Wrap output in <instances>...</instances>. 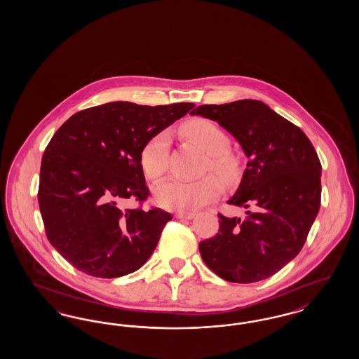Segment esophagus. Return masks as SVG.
Instances as JSON below:
<instances>
[{"label": "esophagus", "mask_w": 359, "mask_h": 359, "mask_svg": "<svg viewBox=\"0 0 359 359\" xmlns=\"http://www.w3.org/2000/svg\"><path fill=\"white\" fill-rule=\"evenodd\" d=\"M175 217L177 219H192L195 217V214L194 212H176Z\"/></svg>", "instance_id": "esophagus-1"}]
</instances>
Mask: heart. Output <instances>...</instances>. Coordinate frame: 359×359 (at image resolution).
I'll return each instance as SVG.
<instances>
[{"instance_id":"obj_1","label":"heart","mask_w":359,"mask_h":359,"mask_svg":"<svg viewBox=\"0 0 359 359\" xmlns=\"http://www.w3.org/2000/svg\"><path fill=\"white\" fill-rule=\"evenodd\" d=\"M182 132L210 154L207 170L218 172L224 179H231L236 175V160L227 154L230 138L218 125L205 118H195L184 123ZM168 149V132H160L144 144L140 152V167L148 179L157 180L165 172ZM219 194L221 184L211 175L192 182L170 177L154 187V201L165 210L184 212L210 203Z\"/></svg>"}]
</instances>
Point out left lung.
Listing matches in <instances>:
<instances>
[{"instance_id": "1", "label": "left lung", "mask_w": 359, "mask_h": 359, "mask_svg": "<svg viewBox=\"0 0 359 359\" xmlns=\"http://www.w3.org/2000/svg\"><path fill=\"white\" fill-rule=\"evenodd\" d=\"M217 121L249 158L229 205L245 219L218 215L219 231L199 243L205 265L231 283H256L297 256L320 207L322 165L304 132L268 104L241 100L189 113Z\"/></svg>"}]
</instances>
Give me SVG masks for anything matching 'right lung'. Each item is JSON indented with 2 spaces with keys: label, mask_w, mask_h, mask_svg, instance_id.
Wrapping results in <instances>:
<instances>
[{
  "label": "right lung",
  "mask_w": 359,
  "mask_h": 359,
  "mask_svg": "<svg viewBox=\"0 0 359 359\" xmlns=\"http://www.w3.org/2000/svg\"><path fill=\"white\" fill-rule=\"evenodd\" d=\"M194 106L104 103L56 130L41 158L39 207L47 238L78 271L116 278L152 256L171 214L122 205L149 195L140 167L144 144Z\"/></svg>",
  "instance_id": "add662e5"
}]
</instances>
